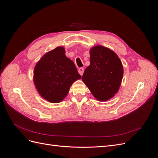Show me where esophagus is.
<instances>
[{"mask_svg": "<svg viewBox=\"0 0 158 158\" xmlns=\"http://www.w3.org/2000/svg\"><path fill=\"white\" fill-rule=\"evenodd\" d=\"M84 69L83 68H80L78 70V73L81 76H82V74L84 73Z\"/></svg>", "mask_w": 158, "mask_h": 158, "instance_id": "34e87169", "label": "esophagus"}]
</instances>
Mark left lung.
I'll return each mask as SVG.
<instances>
[{
    "label": "left lung",
    "instance_id": "obj_1",
    "mask_svg": "<svg viewBox=\"0 0 158 158\" xmlns=\"http://www.w3.org/2000/svg\"><path fill=\"white\" fill-rule=\"evenodd\" d=\"M89 53L90 64L85 69L82 80L95 99L107 101L121 86L122 63L115 52L102 45L93 47Z\"/></svg>",
    "mask_w": 158,
    "mask_h": 158
}]
</instances>
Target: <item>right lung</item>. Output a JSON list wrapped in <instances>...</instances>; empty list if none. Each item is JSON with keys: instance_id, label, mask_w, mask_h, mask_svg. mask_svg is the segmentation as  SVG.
<instances>
[{"instance_id": "obj_1", "label": "right lung", "mask_w": 158, "mask_h": 158, "mask_svg": "<svg viewBox=\"0 0 158 158\" xmlns=\"http://www.w3.org/2000/svg\"><path fill=\"white\" fill-rule=\"evenodd\" d=\"M73 61L66 57L63 47L47 52L37 62L33 71V82L41 96L50 103H59L70 88L81 79Z\"/></svg>"}]
</instances>
